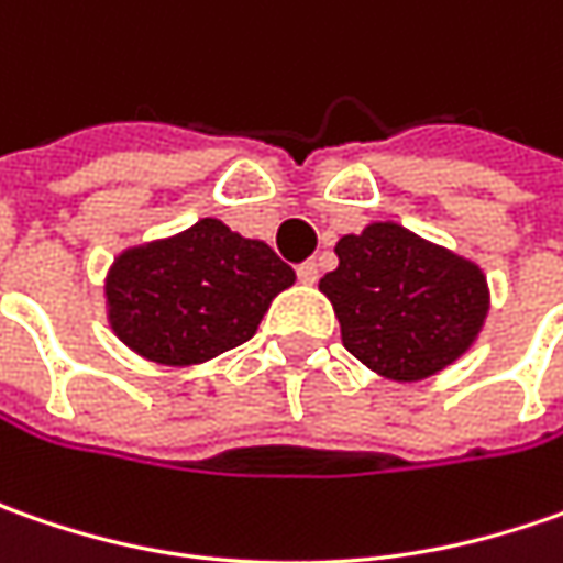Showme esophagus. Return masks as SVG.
<instances>
[{
	"instance_id": "1",
	"label": "esophagus",
	"mask_w": 563,
	"mask_h": 563,
	"mask_svg": "<svg viewBox=\"0 0 563 563\" xmlns=\"http://www.w3.org/2000/svg\"><path fill=\"white\" fill-rule=\"evenodd\" d=\"M316 278H319V269H316V263H300L297 266V282H303V285H316Z\"/></svg>"
}]
</instances>
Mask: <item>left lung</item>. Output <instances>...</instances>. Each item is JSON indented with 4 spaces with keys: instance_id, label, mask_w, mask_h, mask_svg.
Here are the masks:
<instances>
[{
    "instance_id": "8db88e82",
    "label": "left lung",
    "mask_w": 563,
    "mask_h": 563,
    "mask_svg": "<svg viewBox=\"0 0 563 563\" xmlns=\"http://www.w3.org/2000/svg\"><path fill=\"white\" fill-rule=\"evenodd\" d=\"M338 269L319 288L332 300L344 347L395 382L444 369L479 335L488 313L483 272L395 222L338 241Z\"/></svg>"
}]
</instances>
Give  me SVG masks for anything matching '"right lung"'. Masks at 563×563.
Returning <instances> with one entry per match:
<instances>
[{"label": "right lung", "mask_w": 563, "mask_h": 563, "mask_svg": "<svg viewBox=\"0 0 563 563\" xmlns=\"http://www.w3.org/2000/svg\"><path fill=\"white\" fill-rule=\"evenodd\" d=\"M294 285V269L263 241L241 238L219 219L124 250L106 282L109 322L141 357L190 366L256 335L272 297Z\"/></svg>", "instance_id": "1"}]
</instances>
